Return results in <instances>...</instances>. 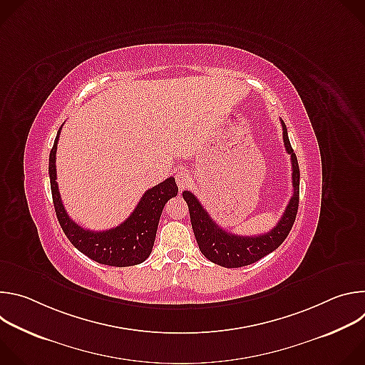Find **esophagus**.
<instances>
[{
  "label": "esophagus",
  "mask_w": 365,
  "mask_h": 365,
  "mask_svg": "<svg viewBox=\"0 0 365 365\" xmlns=\"http://www.w3.org/2000/svg\"><path fill=\"white\" fill-rule=\"evenodd\" d=\"M192 182H193V176H192V173H190L189 170H180V172H178V175H176V183H178V186H179L180 190H185L186 187H189V186L192 185Z\"/></svg>",
  "instance_id": "obj_1"
}]
</instances>
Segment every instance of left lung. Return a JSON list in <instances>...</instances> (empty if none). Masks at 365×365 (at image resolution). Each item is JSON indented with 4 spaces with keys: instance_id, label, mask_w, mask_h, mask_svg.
I'll list each match as a JSON object with an SVG mask.
<instances>
[{
    "instance_id": "left-lung-1",
    "label": "left lung",
    "mask_w": 365,
    "mask_h": 365,
    "mask_svg": "<svg viewBox=\"0 0 365 365\" xmlns=\"http://www.w3.org/2000/svg\"><path fill=\"white\" fill-rule=\"evenodd\" d=\"M282 121L283 127V141L286 151L290 154L292 159V183H293V196L289 200V205L286 206V211L277 225L266 232L259 234L255 237H241L231 234L221 227L205 211V207L200 205L197 197L190 193L189 190H185L183 199L186 200L189 206L190 214V222L193 228V234L196 238V242L199 245L200 252L210 259V262L227 267V269H237L250 266L259 258L270 254L276 248L280 247V244L286 240L289 235L299 207V183H300V172L296 154L293 153V148L289 141L287 128Z\"/></svg>"
}]
</instances>
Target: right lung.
<instances>
[{"mask_svg": "<svg viewBox=\"0 0 365 365\" xmlns=\"http://www.w3.org/2000/svg\"><path fill=\"white\" fill-rule=\"evenodd\" d=\"M62 127L48 155L50 189L59 224L69 241L93 262L113 267H128L143 263L150 255L158 225L166 202L179 192L175 178L148 189L133 214L118 227L107 231H91L78 225L66 214L56 182V150Z\"/></svg>", "mask_w": 365, "mask_h": 365, "instance_id": "obj_1", "label": "right lung"}]
</instances>
